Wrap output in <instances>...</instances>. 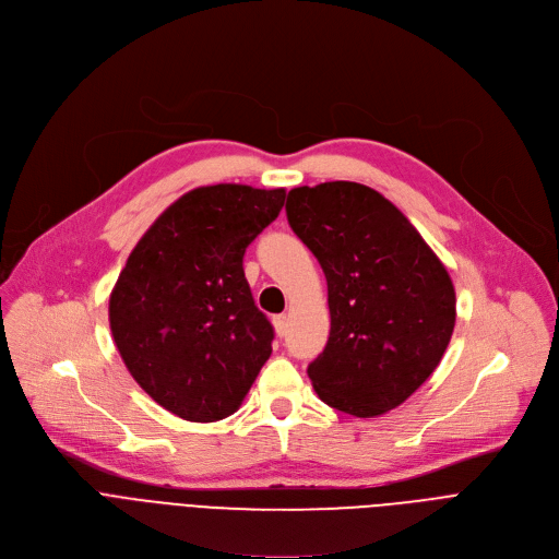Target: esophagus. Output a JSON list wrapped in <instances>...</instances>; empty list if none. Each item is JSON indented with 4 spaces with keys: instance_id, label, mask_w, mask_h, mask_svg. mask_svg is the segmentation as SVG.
<instances>
[{
    "instance_id": "obj_1",
    "label": "esophagus",
    "mask_w": 559,
    "mask_h": 559,
    "mask_svg": "<svg viewBox=\"0 0 559 559\" xmlns=\"http://www.w3.org/2000/svg\"><path fill=\"white\" fill-rule=\"evenodd\" d=\"M273 324H275V333L282 337L286 335V329H288V318L286 316H275L273 318Z\"/></svg>"
}]
</instances>
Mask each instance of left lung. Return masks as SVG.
<instances>
[{"label":"left lung","instance_id":"1","mask_svg":"<svg viewBox=\"0 0 559 559\" xmlns=\"http://www.w3.org/2000/svg\"><path fill=\"white\" fill-rule=\"evenodd\" d=\"M286 217L329 290V340L307 369L313 390L358 418L399 407L450 345L456 295L445 266L392 201L360 183L293 188Z\"/></svg>","mask_w":559,"mask_h":559}]
</instances>
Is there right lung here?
I'll list each match as a JSON object with an SVG mask.
<instances>
[{
	"label": "right lung",
	"mask_w": 559,
	"mask_h": 559,
	"mask_svg": "<svg viewBox=\"0 0 559 559\" xmlns=\"http://www.w3.org/2000/svg\"><path fill=\"white\" fill-rule=\"evenodd\" d=\"M284 199V188L190 190L150 226L118 275L109 326L120 358L183 420L235 414L271 358L275 331L254 307L243 252Z\"/></svg>",
	"instance_id": "right-lung-1"
}]
</instances>
